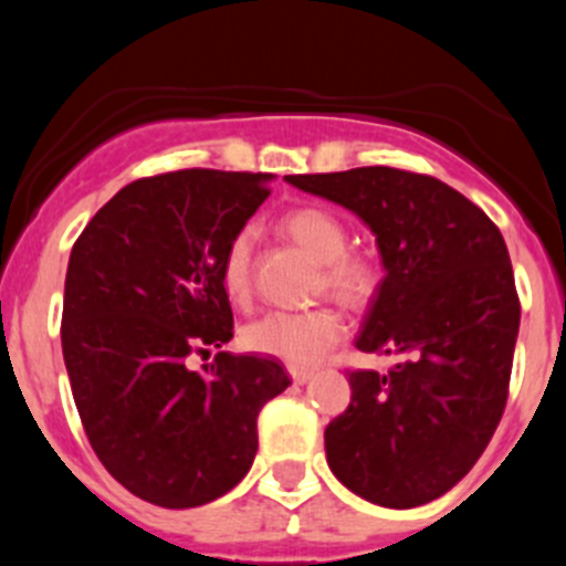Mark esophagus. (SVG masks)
Returning <instances> with one entry per match:
<instances>
[{
    "label": "esophagus",
    "mask_w": 566,
    "mask_h": 566,
    "mask_svg": "<svg viewBox=\"0 0 566 566\" xmlns=\"http://www.w3.org/2000/svg\"><path fill=\"white\" fill-rule=\"evenodd\" d=\"M290 375H293V384H298V386H304L306 380H312V369H295V367H290Z\"/></svg>",
    "instance_id": "esophagus-1"
}]
</instances>
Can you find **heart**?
I'll return each instance as SVG.
<instances>
[{"mask_svg":"<svg viewBox=\"0 0 566 566\" xmlns=\"http://www.w3.org/2000/svg\"><path fill=\"white\" fill-rule=\"evenodd\" d=\"M282 232L323 265L319 290L350 310H364L378 295L380 268L369 256L347 251V230L331 210L298 208L284 216ZM251 251L254 232L241 230L221 256V287L232 304L251 301ZM342 317L331 306L306 312H268L243 328V347L279 358L295 369H310L339 342Z\"/></svg>","mask_w":566,"mask_h":566,"instance_id":"b5f03b06","label":"heart"}]
</instances>
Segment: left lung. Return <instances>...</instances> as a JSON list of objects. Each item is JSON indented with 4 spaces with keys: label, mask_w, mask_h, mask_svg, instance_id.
I'll use <instances>...</instances> for the list:
<instances>
[{
    "label": "left lung",
    "mask_w": 566,
    "mask_h": 566,
    "mask_svg": "<svg viewBox=\"0 0 566 566\" xmlns=\"http://www.w3.org/2000/svg\"><path fill=\"white\" fill-rule=\"evenodd\" d=\"M284 180L353 210L386 268L356 347L399 364L347 373L350 405L325 427L331 471L373 504H430L471 471L504 416L521 328L504 238L430 175L358 167Z\"/></svg>",
    "instance_id": "1"
}]
</instances>
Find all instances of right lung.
<instances>
[{"label": "right lung", "instance_id": "add662e5", "mask_svg": "<svg viewBox=\"0 0 566 566\" xmlns=\"http://www.w3.org/2000/svg\"><path fill=\"white\" fill-rule=\"evenodd\" d=\"M271 175L180 169L119 188L73 243L62 356L90 447L142 501L191 510L230 493L256 416L290 386L276 358L193 353L232 339L221 256Z\"/></svg>", "mask_w": 566, "mask_h": 566}]
</instances>
